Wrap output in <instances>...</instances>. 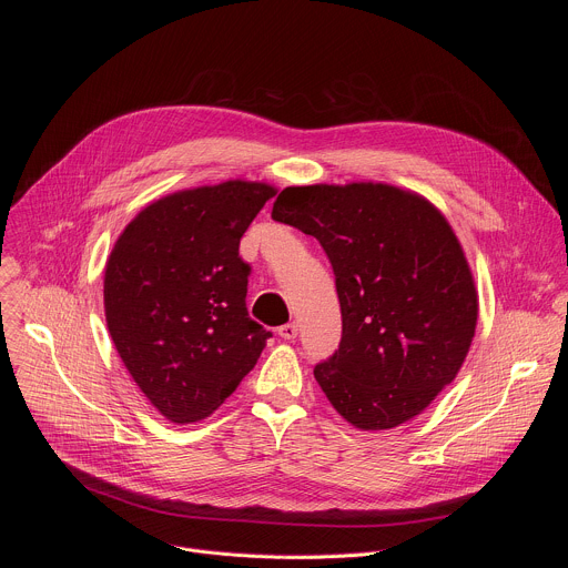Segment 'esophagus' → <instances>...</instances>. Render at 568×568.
Wrapping results in <instances>:
<instances>
[{
	"instance_id": "esophagus-1",
	"label": "esophagus",
	"mask_w": 568,
	"mask_h": 568,
	"mask_svg": "<svg viewBox=\"0 0 568 568\" xmlns=\"http://www.w3.org/2000/svg\"><path fill=\"white\" fill-rule=\"evenodd\" d=\"M278 335H281L283 339H296V335H298V326H296L294 321H292V323H285V326H281V328H278Z\"/></svg>"
}]
</instances>
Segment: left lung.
<instances>
[{
    "mask_svg": "<svg viewBox=\"0 0 568 568\" xmlns=\"http://www.w3.org/2000/svg\"><path fill=\"white\" fill-rule=\"evenodd\" d=\"M276 222L314 235L342 305V344L314 377L362 432L420 416L458 375L478 294L447 217L423 195L382 182L287 186Z\"/></svg>",
    "mask_w": 568,
    "mask_h": 568,
    "instance_id": "1",
    "label": "left lung"
}]
</instances>
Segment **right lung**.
<instances>
[{"instance_id":"right-lung-1","label":"right lung","mask_w":568,"mask_h":568,"mask_svg":"<svg viewBox=\"0 0 568 568\" xmlns=\"http://www.w3.org/2000/svg\"><path fill=\"white\" fill-rule=\"evenodd\" d=\"M276 189L226 180L159 197L105 265L110 337L152 407L175 425L209 418L258 362L270 333L247 314L240 237Z\"/></svg>"}]
</instances>
